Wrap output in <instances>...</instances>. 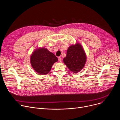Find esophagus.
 Instances as JSON below:
<instances>
[{
    "instance_id": "34e87169",
    "label": "esophagus",
    "mask_w": 120,
    "mask_h": 120,
    "mask_svg": "<svg viewBox=\"0 0 120 120\" xmlns=\"http://www.w3.org/2000/svg\"><path fill=\"white\" fill-rule=\"evenodd\" d=\"M58 61L60 62H61L62 61V58L61 57H58Z\"/></svg>"
}]
</instances>
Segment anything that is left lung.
<instances>
[{
  "label": "left lung",
  "instance_id": "8db88e82",
  "mask_svg": "<svg viewBox=\"0 0 120 120\" xmlns=\"http://www.w3.org/2000/svg\"><path fill=\"white\" fill-rule=\"evenodd\" d=\"M63 61L70 71L74 73L80 72L86 62V55L82 45L78 43L68 47Z\"/></svg>",
  "mask_w": 120,
  "mask_h": 120
}]
</instances>
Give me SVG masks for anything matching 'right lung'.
Masks as SVG:
<instances>
[{
    "instance_id": "add662e5",
    "label": "right lung",
    "mask_w": 120,
    "mask_h": 120,
    "mask_svg": "<svg viewBox=\"0 0 120 120\" xmlns=\"http://www.w3.org/2000/svg\"><path fill=\"white\" fill-rule=\"evenodd\" d=\"M30 63L33 69L40 75L47 74L57 57L45 47L36 48L31 55Z\"/></svg>"
}]
</instances>
